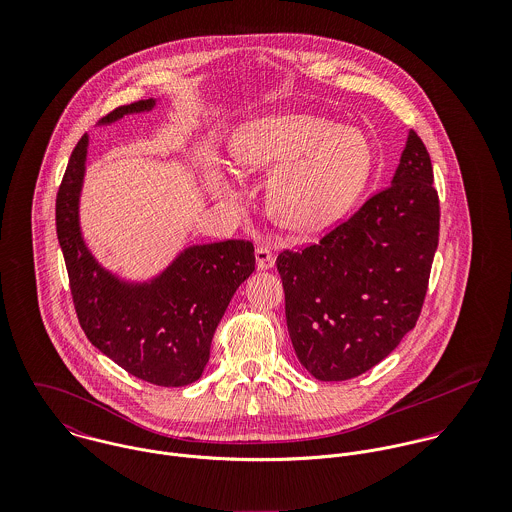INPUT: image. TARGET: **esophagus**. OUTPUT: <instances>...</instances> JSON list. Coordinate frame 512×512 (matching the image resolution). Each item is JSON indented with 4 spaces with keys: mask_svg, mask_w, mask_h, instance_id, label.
<instances>
[{
    "mask_svg": "<svg viewBox=\"0 0 512 512\" xmlns=\"http://www.w3.org/2000/svg\"><path fill=\"white\" fill-rule=\"evenodd\" d=\"M276 264V256L268 246H258L256 248V266L258 270H270Z\"/></svg>",
    "mask_w": 512,
    "mask_h": 512,
    "instance_id": "1",
    "label": "esophagus"
}]
</instances>
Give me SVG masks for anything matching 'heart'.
I'll return each instance as SVG.
<instances>
[{
	"label": "heart",
	"instance_id": "b5f03b06",
	"mask_svg": "<svg viewBox=\"0 0 512 512\" xmlns=\"http://www.w3.org/2000/svg\"><path fill=\"white\" fill-rule=\"evenodd\" d=\"M230 155L242 169L272 171L266 205L293 232H319L343 219L372 177L374 153L357 128L311 114H274L240 124ZM209 177L217 173L209 169Z\"/></svg>",
	"mask_w": 512,
	"mask_h": 512
}]
</instances>
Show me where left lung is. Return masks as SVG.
Returning a JSON list of instances; mask_svg holds the SVG:
<instances>
[{
    "instance_id": "8db88e82",
    "label": "left lung",
    "mask_w": 512,
    "mask_h": 512,
    "mask_svg": "<svg viewBox=\"0 0 512 512\" xmlns=\"http://www.w3.org/2000/svg\"><path fill=\"white\" fill-rule=\"evenodd\" d=\"M438 236L432 161L410 130L390 187L317 244L276 260L299 363L331 382L386 359L420 317Z\"/></svg>"
}]
</instances>
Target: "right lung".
<instances>
[{
	"mask_svg": "<svg viewBox=\"0 0 512 512\" xmlns=\"http://www.w3.org/2000/svg\"><path fill=\"white\" fill-rule=\"evenodd\" d=\"M159 98L120 106L98 126L151 112ZM88 134L80 138L57 193V236L65 256L74 309L88 341L116 365L157 386L201 378L213 335L238 286L254 272V246L224 240L183 248L149 280H124L104 268L80 228Z\"/></svg>",
	"mask_w": 512,
	"mask_h": 512,
	"instance_id": "obj_1",
	"label": "right lung"
}]
</instances>
